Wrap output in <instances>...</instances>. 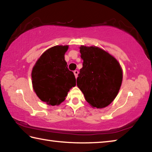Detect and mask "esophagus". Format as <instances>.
Instances as JSON below:
<instances>
[{"instance_id":"obj_1","label":"esophagus","mask_w":152,"mask_h":152,"mask_svg":"<svg viewBox=\"0 0 152 152\" xmlns=\"http://www.w3.org/2000/svg\"><path fill=\"white\" fill-rule=\"evenodd\" d=\"M74 75H75V77H76V78L77 77H78V70H75V71H74Z\"/></svg>"}]
</instances>
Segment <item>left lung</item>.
<instances>
[{
	"mask_svg": "<svg viewBox=\"0 0 152 152\" xmlns=\"http://www.w3.org/2000/svg\"><path fill=\"white\" fill-rule=\"evenodd\" d=\"M82 68L77 86L92 108L102 109L114 101L123 80L119 61L107 51L96 46L80 47Z\"/></svg>",
	"mask_w": 152,
	"mask_h": 152,
	"instance_id": "8db88e82",
	"label": "left lung"
}]
</instances>
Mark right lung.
<instances>
[{"instance_id": "add662e5", "label": "right lung", "mask_w": 152, "mask_h": 152, "mask_svg": "<svg viewBox=\"0 0 152 152\" xmlns=\"http://www.w3.org/2000/svg\"><path fill=\"white\" fill-rule=\"evenodd\" d=\"M68 45H56L42 53L31 72L33 88L37 96L48 105L65 101L68 92L76 86L74 73L64 58Z\"/></svg>"}]
</instances>
